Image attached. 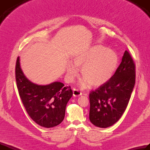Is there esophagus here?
<instances>
[{"instance_id":"obj_1","label":"esophagus","mask_w":150,"mask_h":150,"mask_svg":"<svg viewBox=\"0 0 150 150\" xmlns=\"http://www.w3.org/2000/svg\"><path fill=\"white\" fill-rule=\"evenodd\" d=\"M73 95L75 97H76V96H80L82 95V93H81V92H80L78 89L74 88L73 89Z\"/></svg>"}]
</instances>
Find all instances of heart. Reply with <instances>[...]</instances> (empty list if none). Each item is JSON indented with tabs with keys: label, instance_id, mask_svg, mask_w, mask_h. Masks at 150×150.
<instances>
[{
	"label": "heart",
	"instance_id": "heart-1",
	"mask_svg": "<svg viewBox=\"0 0 150 150\" xmlns=\"http://www.w3.org/2000/svg\"><path fill=\"white\" fill-rule=\"evenodd\" d=\"M118 62L119 58L115 52L103 45H93L76 55L74 58L75 64L69 62L67 65V78L69 81H73L79 75L78 67H80L84 78L80 83L81 88H85L89 84L99 86L112 77Z\"/></svg>",
	"mask_w": 150,
	"mask_h": 150
}]
</instances>
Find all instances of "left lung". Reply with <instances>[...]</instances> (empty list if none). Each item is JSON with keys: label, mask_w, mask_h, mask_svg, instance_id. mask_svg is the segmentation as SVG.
Listing matches in <instances>:
<instances>
[{"label": "left lung", "mask_w": 150, "mask_h": 150, "mask_svg": "<svg viewBox=\"0 0 150 150\" xmlns=\"http://www.w3.org/2000/svg\"><path fill=\"white\" fill-rule=\"evenodd\" d=\"M135 64L126 50L115 74L89 93V119L100 128H108L119 120L127 109L136 82Z\"/></svg>", "instance_id": "8db88e82"}]
</instances>
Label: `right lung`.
Masks as SVG:
<instances>
[{"label": "right lung", "mask_w": 150, "mask_h": 150, "mask_svg": "<svg viewBox=\"0 0 150 150\" xmlns=\"http://www.w3.org/2000/svg\"><path fill=\"white\" fill-rule=\"evenodd\" d=\"M19 96L26 111L34 122L45 128H52L64 119L66 108L73 95L70 86L61 82L40 86L31 82L23 74L18 57L15 69Z\"/></svg>", "instance_id": "1"}]
</instances>
